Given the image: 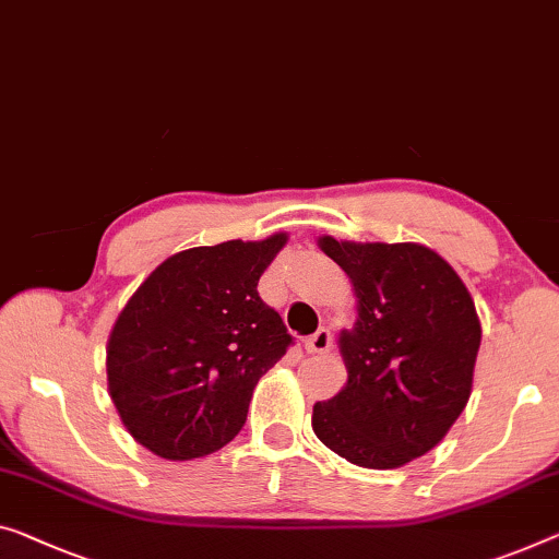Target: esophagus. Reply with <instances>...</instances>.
<instances>
[{"label":"esophagus","mask_w":559,"mask_h":559,"mask_svg":"<svg viewBox=\"0 0 559 559\" xmlns=\"http://www.w3.org/2000/svg\"><path fill=\"white\" fill-rule=\"evenodd\" d=\"M333 346V333L329 329H319L306 338V352L311 354H326Z\"/></svg>","instance_id":"esophagus-1"}]
</instances>
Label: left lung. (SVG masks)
Listing matches in <instances>:
<instances>
[{
	"instance_id": "left-lung-1",
	"label": "left lung",
	"mask_w": 559,
	"mask_h": 559,
	"mask_svg": "<svg viewBox=\"0 0 559 559\" xmlns=\"http://www.w3.org/2000/svg\"><path fill=\"white\" fill-rule=\"evenodd\" d=\"M319 248L352 278L359 319L338 338L346 386L313 404V431L352 464L396 469L435 449L469 402L477 308L427 246L321 236Z\"/></svg>"
}]
</instances>
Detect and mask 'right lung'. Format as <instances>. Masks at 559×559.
<instances>
[{
    "instance_id": "obj_1",
    "label": "right lung",
    "mask_w": 559,
    "mask_h": 559,
    "mask_svg": "<svg viewBox=\"0 0 559 559\" xmlns=\"http://www.w3.org/2000/svg\"><path fill=\"white\" fill-rule=\"evenodd\" d=\"M226 240L170 255L107 341V389L124 429L163 460L218 452L243 429L258 379L294 344L258 278L286 246Z\"/></svg>"
}]
</instances>
